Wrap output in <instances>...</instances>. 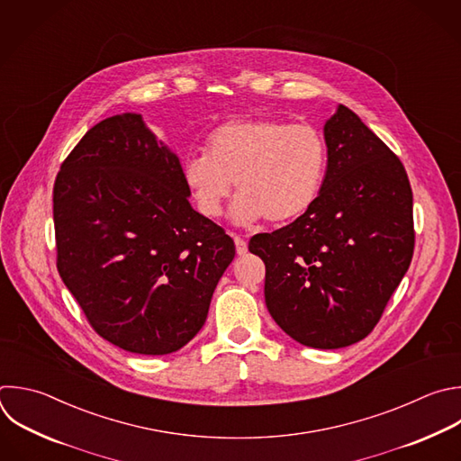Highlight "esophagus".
I'll use <instances>...</instances> for the list:
<instances>
[{
	"instance_id": "34e87169",
	"label": "esophagus",
	"mask_w": 461,
	"mask_h": 461,
	"mask_svg": "<svg viewBox=\"0 0 461 461\" xmlns=\"http://www.w3.org/2000/svg\"><path fill=\"white\" fill-rule=\"evenodd\" d=\"M233 240H235L237 253H239V255H246V253H248V242H246L242 237H239V235H235Z\"/></svg>"
}]
</instances>
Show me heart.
Masks as SVG:
<instances>
[{
  "label": "heart",
  "mask_w": 461,
  "mask_h": 461,
  "mask_svg": "<svg viewBox=\"0 0 461 461\" xmlns=\"http://www.w3.org/2000/svg\"><path fill=\"white\" fill-rule=\"evenodd\" d=\"M326 170L328 142L319 128L255 117L217 126L206 137L204 153L183 161L181 176L206 219L222 215L235 181L233 219L280 226L312 210Z\"/></svg>",
  "instance_id": "obj_1"
}]
</instances>
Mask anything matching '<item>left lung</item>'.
Here are the masks:
<instances>
[{
	"label": "left lung",
	"mask_w": 461,
	"mask_h": 461,
	"mask_svg": "<svg viewBox=\"0 0 461 461\" xmlns=\"http://www.w3.org/2000/svg\"><path fill=\"white\" fill-rule=\"evenodd\" d=\"M328 172L302 217L258 233L249 251L266 264L264 296L293 340L339 349L366 339L409 269L412 190L396 153L340 104L326 122Z\"/></svg>",
	"instance_id": "obj_1"
}]
</instances>
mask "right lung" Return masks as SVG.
Returning a JSON list of instances; mask_svg holds the SVG:
<instances>
[{
    "mask_svg": "<svg viewBox=\"0 0 461 461\" xmlns=\"http://www.w3.org/2000/svg\"><path fill=\"white\" fill-rule=\"evenodd\" d=\"M181 163L139 113L92 126L54 183L58 271L88 324L137 355H168L204 326L235 244L197 213Z\"/></svg>",
    "mask_w": 461,
    "mask_h": 461,
    "instance_id": "right-lung-1",
    "label": "right lung"
}]
</instances>
